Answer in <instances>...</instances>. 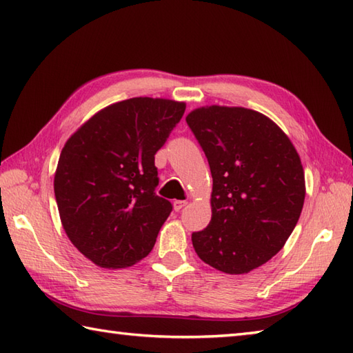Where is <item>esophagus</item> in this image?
Here are the masks:
<instances>
[{
  "mask_svg": "<svg viewBox=\"0 0 353 353\" xmlns=\"http://www.w3.org/2000/svg\"><path fill=\"white\" fill-rule=\"evenodd\" d=\"M188 205V201H185V200H176L174 203H172V206H174V211L176 212H179V211H182V209Z\"/></svg>",
  "mask_w": 353,
  "mask_h": 353,
  "instance_id": "esophagus-1",
  "label": "esophagus"
}]
</instances>
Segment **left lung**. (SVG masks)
<instances>
[{
	"instance_id": "1",
	"label": "left lung",
	"mask_w": 353,
	"mask_h": 353,
	"mask_svg": "<svg viewBox=\"0 0 353 353\" xmlns=\"http://www.w3.org/2000/svg\"><path fill=\"white\" fill-rule=\"evenodd\" d=\"M212 174V216L192 234L199 258L228 274L265 264L301 216L305 172L297 150L264 114L205 106L186 117Z\"/></svg>"
}]
</instances>
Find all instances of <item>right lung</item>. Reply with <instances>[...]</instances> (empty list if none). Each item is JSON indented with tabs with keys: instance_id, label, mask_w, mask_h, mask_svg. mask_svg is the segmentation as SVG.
Here are the masks:
<instances>
[{
	"instance_id": "right-lung-1",
	"label": "right lung",
	"mask_w": 353,
	"mask_h": 353,
	"mask_svg": "<svg viewBox=\"0 0 353 353\" xmlns=\"http://www.w3.org/2000/svg\"><path fill=\"white\" fill-rule=\"evenodd\" d=\"M186 104L134 97L97 112L66 141L54 174L62 226L85 258L125 268L152 252L171 203L156 196L154 154Z\"/></svg>"
}]
</instances>
